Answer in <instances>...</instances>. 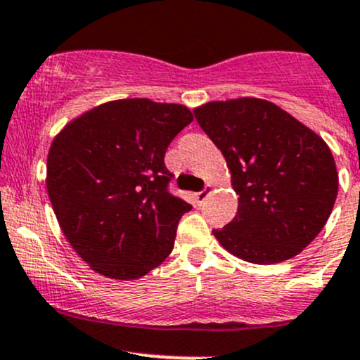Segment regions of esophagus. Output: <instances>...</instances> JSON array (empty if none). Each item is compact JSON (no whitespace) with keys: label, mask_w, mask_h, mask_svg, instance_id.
I'll list each match as a JSON object with an SVG mask.
<instances>
[{"label":"esophagus","mask_w":360,"mask_h":360,"mask_svg":"<svg viewBox=\"0 0 360 360\" xmlns=\"http://www.w3.org/2000/svg\"><path fill=\"white\" fill-rule=\"evenodd\" d=\"M212 189H213L212 184H207V186L203 188V191L196 193V195H195V198H196V203H198V205L203 203V201L208 198V195H210V193H212Z\"/></svg>","instance_id":"34e87169"}]
</instances>
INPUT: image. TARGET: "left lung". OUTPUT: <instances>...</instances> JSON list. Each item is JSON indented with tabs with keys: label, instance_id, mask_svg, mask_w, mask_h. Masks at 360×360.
<instances>
[{
	"label": "left lung",
	"instance_id": "8db88e82",
	"mask_svg": "<svg viewBox=\"0 0 360 360\" xmlns=\"http://www.w3.org/2000/svg\"><path fill=\"white\" fill-rule=\"evenodd\" d=\"M193 112L239 195L232 222L212 231L220 246L256 264L299 255L325 227L338 195L326 141L264 98L213 101Z\"/></svg>",
	"mask_w": 360,
	"mask_h": 360
}]
</instances>
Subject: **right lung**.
Returning <instances> with one entry per match:
<instances>
[{
  "label": "right lung",
  "mask_w": 360,
  "mask_h": 360,
  "mask_svg": "<svg viewBox=\"0 0 360 360\" xmlns=\"http://www.w3.org/2000/svg\"><path fill=\"white\" fill-rule=\"evenodd\" d=\"M191 121L186 105L121 98L75 117L53 140L47 195L65 238L96 274L136 280L171 255L191 205L167 191L164 155Z\"/></svg>",
  "instance_id": "1"
}]
</instances>
